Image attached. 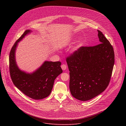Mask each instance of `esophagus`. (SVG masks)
<instances>
[{"label":"esophagus","mask_w":126,"mask_h":126,"mask_svg":"<svg viewBox=\"0 0 126 126\" xmlns=\"http://www.w3.org/2000/svg\"><path fill=\"white\" fill-rule=\"evenodd\" d=\"M61 68L63 70H65L66 68V65H65V64L62 65L61 66Z\"/></svg>","instance_id":"obj_1"}]
</instances>
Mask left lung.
<instances>
[{"label": "left lung", "mask_w": 126, "mask_h": 126, "mask_svg": "<svg viewBox=\"0 0 126 126\" xmlns=\"http://www.w3.org/2000/svg\"><path fill=\"white\" fill-rule=\"evenodd\" d=\"M97 31L100 44L81 47L66 59L71 94L82 101L91 100L106 89L113 68V48L102 32Z\"/></svg>", "instance_id": "obj_1"}]
</instances>
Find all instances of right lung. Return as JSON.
Wrapping results in <instances>:
<instances>
[{"mask_svg":"<svg viewBox=\"0 0 126 126\" xmlns=\"http://www.w3.org/2000/svg\"><path fill=\"white\" fill-rule=\"evenodd\" d=\"M31 32L26 30L13 46L9 54V72L13 83L18 89L31 98L40 100L50 94L55 79L63 71L60 61H45L40 68L31 74L18 68L15 58L16 48L18 42Z\"/></svg>","mask_w":126,"mask_h":126,"instance_id":"1","label":"right lung"}]
</instances>
